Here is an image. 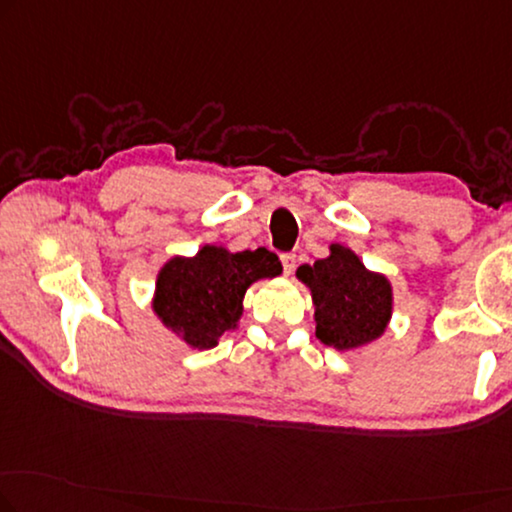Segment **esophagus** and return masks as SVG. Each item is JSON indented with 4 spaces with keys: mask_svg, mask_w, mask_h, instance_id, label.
I'll list each match as a JSON object with an SVG mask.
<instances>
[{
    "mask_svg": "<svg viewBox=\"0 0 512 512\" xmlns=\"http://www.w3.org/2000/svg\"><path fill=\"white\" fill-rule=\"evenodd\" d=\"M280 259H282V269H285L287 276H292L294 269H296V255L287 253V255H282Z\"/></svg>",
    "mask_w": 512,
    "mask_h": 512,
    "instance_id": "1",
    "label": "esophagus"
}]
</instances>
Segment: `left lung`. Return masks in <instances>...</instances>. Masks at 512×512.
Listing matches in <instances>:
<instances>
[{"instance_id": "8db88e82", "label": "left lung", "mask_w": 512, "mask_h": 512, "mask_svg": "<svg viewBox=\"0 0 512 512\" xmlns=\"http://www.w3.org/2000/svg\"><path fill=\"white\" fill-rule=\"evenodd\" d=\"M315 305L317 338L338 352L379 340L393 317V285L352 248L331 243L329 257L296 269Z\"/></svg>"}]
</instances>
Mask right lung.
I'll use <instances>...</instances> for the list:
<instances>
[{
	"label": "right lung",
	"instance_id": "obj_1",
	"mask_svg": "<svg viewBox=\"0 0 512 512\" xmlns=\"http://www.w3.org/2000/svg\"><path fill=\"white\" fill-rule=\"evenodd\" d=\"M280 273V259L266 248L232 253L207 243L160 266L151 310L190 349H211L220 335L239 329L248 287Z\"/></svg>",
	"mask_w": 512,
	"mask_h": 512
}]
</instances>
